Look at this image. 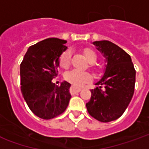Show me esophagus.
Segmentation results:
<instances>
[{
  "label": "esophagus",
  "mask_w": 149,
  "mask_h": 149,
  "mask_svg": "<svg viewBox=\"0 0 149 149\" xmlns=\"http://www.w3.org/2000/svg\"><path fill=\"white\" fill-rule=\"evenodd\" d=\"M81 88H77L74 87V86H72V87L70 88V93H71V94L77 93H79V92H81Z\"/></svg>",
  "instance_id": "1"
}]
</instances>
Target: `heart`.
<instances>
[{"mask_svg": "<svg viewBox=\"0 0 149 149\" xmlns=\"http://www.w3.org/2000/svg\"><path fill=\"white\" fill-rule=\"evenodd\" d=\"M84 54L88 61V66L93 70L97 69L96 61L97 60V55L93 49H85L84 50ZM71 65V53L69 51H65L61 54L59 59V65L64 69L69 68ZM66 81L73 84L75 86H83L85 83L91 81L92 75L89 72L78 71V70H71L68 72L65 76Z\"/></svg>", "mask_w": 149, "mask_h": 149, "instance_id": "heart-1", "label": "heart"}]
</instances>
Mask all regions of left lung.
I'll list each match as a JSON object with an SVG mask.
<instances>
[{
	"label": "left lung",
	"instance_id": "obj_1",
	"mask_svg": "<svg viewBox=\"0 0 149 149\" xmlns=\"http://www.w3.org/2000/svg\"><path fill=\"white\" fill-rule=\"evenodd\" d=\"M93 45L104 53L107 65L103 77L96 84L100 86L91 90L86 108L93 118L106 123L120 117L128 106L134 93L136 70L130 56L114 43L99 40Z\"/></svg>",
	"mask_w": 149,
	"mask_h": 149
}]
</instances>
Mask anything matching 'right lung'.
I'll return each instance as SVG.
<instances>
[{"label": "right lung", "instance_id": "add662e5", "mask_svg": "<svg viewBox=\"0 0 149 149\" xmlns=\"http://www.w3.org/2000/svg\"><path fill=\"white\" fill-rule=\"evenodd\" d=\"M67 40L48 38L30 46L21 63V90L35 115L50 120L65 112L71 98V84L64 81L55 85L59 57L66 50Z\"/></svg>", "mask_w": 149, "mask_h": 149}]
</instances>
